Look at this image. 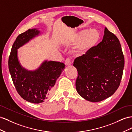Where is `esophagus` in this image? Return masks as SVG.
I'll use <instances>...</instances> for the list:
<instances>
[{
    "instance_id": "obj_1",
    "label": "esophagus",
    "mask_w": 132,
    "mask_h": 132,
    "mask_svg": "<svg viewBox=\"0 0 132 132\" xmlns=\"http://www.w3.org/2000/svg\"><path fill=\"white\" fill-rule=\"evenodd\" d=\"M65 65H67V66H69V65H71V60H70V58H67L66 59L65 61Z\"/></svg>"
}]
</instances>
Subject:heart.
<instances>
[{
	"mask_svg": "<svg viewBox=\"0 0 132 132\" xmlns=\"http://www.w3.org/2000/svg\"><path fill=\"white\" fill-rule=\"evenodd\" d=\"M100 39V34L96 30H84L70 39V43H77L75 48V53L82 55L95 46Z\"/></svg>",
	"mask_w": 132,
	"mask_h": 132,
	"instance_id": "b5f03b06",
	"label": "heart"
}]
</instances>
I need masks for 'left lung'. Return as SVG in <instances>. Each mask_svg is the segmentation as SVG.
<instances>
[{
    "mask_svg": "<svg viewBox=\"0 0 132 132\" xmlns=\"http://www.w3.org/2000/svg\"><path fill=\"white\" fill-rule=\"evenodd\" d=\"M73 65L77 70L76 88L81 97L97 102L111 96L119 87L125 66L117 37L105 28L102 41L75 59Z\"/></svg>",
    "mask_w": 132,
    "mask_h": 132,
    "instance_id": "1",
    "label": "left lung"
}]
</instances>
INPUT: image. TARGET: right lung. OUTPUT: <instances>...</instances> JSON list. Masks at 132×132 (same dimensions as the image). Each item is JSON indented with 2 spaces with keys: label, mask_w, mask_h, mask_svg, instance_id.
I'll list each match as a JSON object with an SVG mask.
<instances>
[{
  "label": "right lung",
  "mask_w": 132,
  "mask_h": 132,
  "mask_svg": "<svg viewBox=\"0 0 132 132\" xmlns=\"http://www.w3.org/2000/svg\"><path fill=\"white\" fill-rule=\"evenodd\" d=\"M39 33L36 29H29L19 35L12 46L8 61L9 72L19 95L33 103L43 102L51 96L56 81L65 67L62 62L52 61H44L35 71H28L20 65L17 50Z\"/></svg>",
  "instance_id": "add662e5"
}]
</instances>
